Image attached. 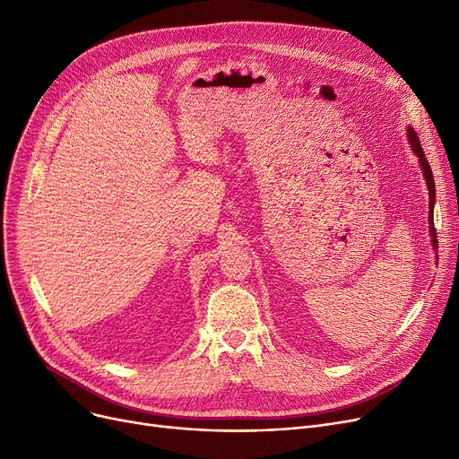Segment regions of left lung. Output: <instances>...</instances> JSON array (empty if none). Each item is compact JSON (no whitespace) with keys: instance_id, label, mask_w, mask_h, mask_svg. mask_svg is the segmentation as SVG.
Listing matches in <instances>:
<instances>
[{"instance_id":"8db88e82","label":"left lung","mask_w":459,"mask_h":459,"mask_svg":"<svg viewBox=\"0 0 459 459\" xmlns=\"http://www.w3.org/2000/svg\"><path fill=\"white\" fill-rule=\"evenodd\" d=\"M407 139H409V144H411L413 152L417 154L419 158V163L422 167V175L426 178V186H428V195H429V234H431V246L433 249L437 251V232H436V227H433V204H436V182H433V175H431V169H429V163L424 156V151L420 147V141H419V135L413 128H407Z\"/></svg>"}]
</instances>
